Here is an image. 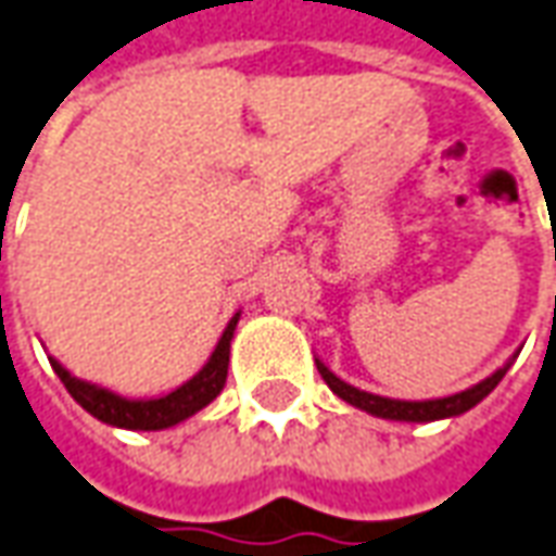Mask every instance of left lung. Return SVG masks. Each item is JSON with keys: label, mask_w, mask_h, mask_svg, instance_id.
<instances>
[{"label": "left lung", "mask_w": 556, "mask_h": 556, "mask_svg": "<svg viewBox=\"0 0 556 556\" xmlns=\"http://www.w3.org/2000/svg\"><path fill=\"white\" fill-rule=\"evenodd\" d=\"M316 368L323 374V380L328 383V389L343 399L346 405L358 407L371 417H383V420H402V422H432V420H447V417H459L466 414L478 402H484L486 395L493 389L500 387V380L505 377V371L511 368V358L490 374L486 380L475 383V387L463 389V392H453V395H444V399H426V402H402V399H387V395H374V392H365V389L350 387L346 380H341L334 371H328L326 365L316 358Z\"/></svg>", "instance_id": "obj_1"}]
</instances>
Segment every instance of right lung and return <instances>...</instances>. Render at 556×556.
I'll return each mask as SVG.
<instances>
[{"label":"right lung","mask_w":556,"mask_h":556,"mask_svg":"<svg viewBox=\"0 0 556 556\" xmlns=\"http://www.w3.org/2000/svg\"><path fill=\"white\" fill-rule=\"evenodd\" d=\"M237 319H240V313H233L228 328L222 331V338L215 343L213 356L206 358V365L191 380H185L182 387H176L167 395H157V399H124V395L112 392V389L97 387L90 380L75 377L54 356L48 358H51V368L56 371V377L63 380V387L70 389L72 399L85 407L90 417H97L100 422H109V426H118V429L157 432V429H169L176 422L194 417L198 410H203L225 389L230 362V338H233Z\"/></svg>","instance_id":"1"}]
</instances>
